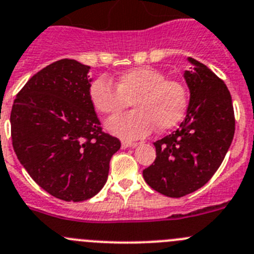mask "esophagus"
<instances>
[{
    "label": "esophagus",
    "mask_w": 254,
    "mask_h": 254,
    "mask_svg": "<svg viewBox=\"0 0 254 254\" xmlns=\"http://www.w3.org/2000/svg\"><path fill=\"white\" fill-rule=\"evenodd\" d=\"M137 143H133V142H126V141H123L122 142V148H129V147H136Z\"/></svg>",
    "instance_id": "obj_1"
}]
</instances>
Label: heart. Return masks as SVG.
Returning <instances> with one entry per match:
<instances>
[{
	"label": "heart",
	"mask_w": 254,
	"mask_h": 254,
	"mask_svg": "<svg viewBox=\"0 0 254 254\" xmlns=\"http://www.w3.org/2000/svg\"><path fill=\"white\" fill-rule=\"evenodd\" d=\"M115 85L106 78L90 83L88 97L95 111L104 116H117L131 103L134 111L106 123L111 133L125 141L143 138L153 127L167 131L181 122L189 104V93L179 80L167 79L159 69L139 66L123 71Z\"/></svg>",
	"instance_id": "obj_1"
}]
</instances>
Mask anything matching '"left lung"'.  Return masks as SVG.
I'll list each match as a JSON object with an SVG mask.
<instances>
[{
	"label": "left lung",
	"instance_id": "left-lung-1",
	"mask_svg": "<svg viewBox=\"0 0 254 254\" xmlns=\"http://www.w3.org/2000/svg\"><path fill=\"white\" fill-rule=\"evenodd\" d=\"M184 71L190 92L186 116L179 128L153 142L156 160L143 170L153 190L181 197L205 185L219 169L233 141L236 121L232 97L224 81L206 65L188 58Z\"/></svg>",
	"mask_w": 254,
	"mask_h": 254
}]
</instances>
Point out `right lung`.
<instances>
[{
  "label": "right lung",
  "mask_w": 254,
  "mask_h": 254,
  "mask_svg": "<svg viewBox=\"0 0 254 254\" xmlns=\"http://www.w3.org/2000/svg\"><path fill=\"white\" fill-rule=\"evenodd\" d=\"M90 66L62 59L37 71L16 97L11 137L32 180L65 201L98 194L120 139L102 131L88 97Z\"/></svg>",
  "instance_id": "obj_1"
}]
</instances>
